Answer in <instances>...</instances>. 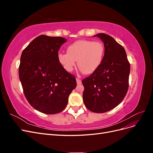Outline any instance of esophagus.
Listing matches in <instances>:
<instances>
[{"instance_id": "34e87169", "label": "esophagus", "mask_w": 153, "mask_h": 153, "mask_svg": "<svg viewBox=\"0 0 153 153\" xmlns=\"http://www.w3.org/2000/svg\"><path fill=\"white\" fill-rule=\"evenodd\" d=\"M76 83H77V85H80V84H82V81H81V80H80V79H78V78H76Z\"/></svg>"}]
</instances>
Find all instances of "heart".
Segmentation results:
<instances>
[{
  "instance_id": "heart-1",
  "label": "heart",
  "mask_w": 153,
  "mask_h": 153,
  "mask_svg": "<svg viewBox=\"0 0 153 153\" xmlns=\"http://www.w3.org/2000/svg\"><path fill=\"white\" fill-rule=\"evenodd\" d=\"M105 53L103 44L100 41L78 40L67 48V53H60L58 60L68 72H71L76 66L85 74L94 73L101 65Z\"/></svg>"
}]
</instances>
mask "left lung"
Returning a JSON list of instances; mask_svg holds the SVG:
<instances>
[{"label": "left lung", "mask_w": 153, "mask_h": 153, "mask_svg": "<svg viewBox=\"0 0 153 153\" xmlns=\"http://www.w3.org/2000/svg\"><path fill=\"white\" fill-rule=\"evenodd\" d=\"M94 37L103 42L105 53L100 67L82 81L83 101L91 112L104 113L116 107L126 96L130 65L124 48L112 37L104 33Z\"/></svg>", "instance_id": "obj_1"}]
</instances>
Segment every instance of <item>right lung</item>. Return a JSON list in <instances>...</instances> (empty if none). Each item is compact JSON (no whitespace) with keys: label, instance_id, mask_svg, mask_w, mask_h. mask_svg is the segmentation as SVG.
Here are the masks:
<instances>
[{"label":"right lung","instance_id":"obj_1","mask_svg":"<svg viewBox=\"0 0 153 153\" xmlns=\"http://www.w3.org/2000/svg\"><path fill=\"white\" fill-rule=\"evenodd\" d=\"M61 37L41 35L24 50L20 57L19 78L26 99L39 112H61L76 86L75 76L58 60V52L66 42Z\"/></svg>","mask_w":153,"mask_h":153}]
</instances>
